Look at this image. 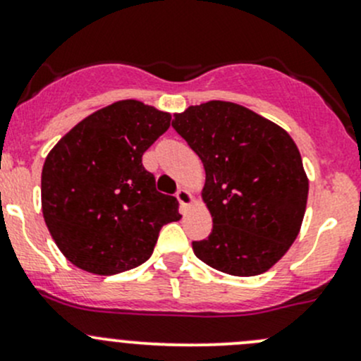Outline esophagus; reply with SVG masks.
<instances>
[{"instance_id": "esophagus-1", "label": "esophagus", "mask_w": 361, "mask_h": 361, "mask_svg": "<svg viewBox=\"0 0 361 361\" xmlns=\"http://www.w3.org/2000/svg\"><path fill=\"white\" fill-rule=\"evenodd\" d=\"M176 199H178V201H180L181 207L190 206L192 201H194V199H192V194H190V192L185 190V188H180V190L176 192Z\"/></svg>"}]
</instances>
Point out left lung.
<instances>
[{"label":"left lung","mask_w":361,"mask_h":361,"mask_svg":"<svg viewBox=\"0 0 361 361\" xmlns=\"http://www.w3.org/2000/svg\"><path fill=\"white\" fill-rule=\"evenodd\" d=\"M173 129L202 160L213 216L195 257L232 276L269 271L295 241L309 183L286 130L248 108L209 101L174 115Z\"/></svg>","instance_id":"left-lung-1"}]
</instances>
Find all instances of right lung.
Wrapping results in <instances>:
<instances>
[{
  "label": "right lung",
  "instance_id": "obj_1",
  "mask_svg": "<svg viewBox=\"0 0 361 361\" xmlns=\"http://www.w3.org/2000/svg\"><path fill=\"white\" fill-rule=\"evenodd\" d=\"M169 122V113L118 101L76 123L45 159L43 218L76 267L101 276L137 267L160 228L180 220L176 197L160 194L143 166Z\"/></svg>",
  "mask_w": 361,
  "mask_h": 361
}]
</instances>
